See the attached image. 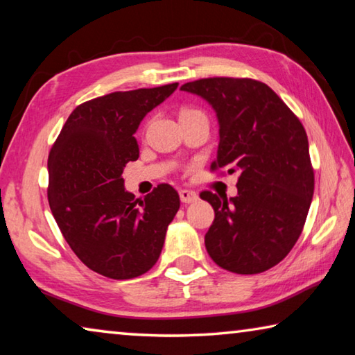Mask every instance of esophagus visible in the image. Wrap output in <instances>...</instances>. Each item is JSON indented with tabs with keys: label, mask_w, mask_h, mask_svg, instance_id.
Masks as SVG:
<instances>
[{
	"label": "esophagus",
	"mask_w": 355,
	"mask_h": 355,
	"mask_svg": "<svg viewBox=\"0 0 355 355\" xmlns=\"http://www.w3.org/2000/svg\"><path fill=\"white\" fill-rule=\"evenodd\" d=\"M180 199H182L183 204H191V202L198 200L199 196L191 189H180Z\"/></svg>",
	"instance_id": "obj_1"
}]
</instances>
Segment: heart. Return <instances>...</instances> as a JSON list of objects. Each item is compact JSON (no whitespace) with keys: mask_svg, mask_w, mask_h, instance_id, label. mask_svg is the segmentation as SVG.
Wrapping results in <instances>:
<instances>
[{"mask_svg":"<svg viewBox=\"0 0 355 355\" xmlns=\"http://www.w3.org/2000/svg\"><path fill=\"white\" fill-rule=\"evenodd\" d=\"M194 112H199V110H196V109H184L183 112H182V115H188V114H194Z\"/></svg>","mask_w":355,"mask_h":355,"instance_id":"1","label":"heart"}]
</instances>
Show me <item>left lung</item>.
Segmentation results:
<instances>
[{
	"instance_id": "8db88e82",
	"label": "left lung",
	"mask_w": 355,
	"mask_h": 355,
	"mask_svg": "<svg viewBox=\"0 0 355 355\" xmlns=\"http://www.w3.org/2000/svg\"><path fill=\"white\" fill-rule=\"evenodd\" d=\"M216 110L219 145L213 172H239V194L200 198L215 210L208 254L239 275L266 272L299 240L314 193L305 128L284 101L252 78L210 77L182 85Z\"/></svg>"
}]
</instances>
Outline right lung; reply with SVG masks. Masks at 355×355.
Listing matches in <instances>:
<instances>
[{"label":"right lung","instance_id":"obj_1","mask_svg":"<svg viewBox=\"0 0 355 355\" xmlns=\"http://www.w3.org/2000/svg\"><path fill=\"white\" fill-rule=\"evenodd\" d=\"M178 83L115 92L77 105L49 155L50 210L85 266L112 279H131L155 266L178 193L159 183L145 198L125 191L123 168L139 157L134 137L144 116Z\"/></svg>","mask_w":355,"mask_h":355}]
</instances>
